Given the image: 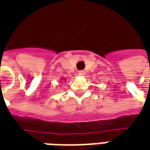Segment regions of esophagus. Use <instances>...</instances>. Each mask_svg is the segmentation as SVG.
Wrapping results in <instances>:
<instances>
[{
    "instance_id": "1",
    "label": "esophagus",
    "mask_w": 150,
    "mask_h": 150,
    "mask_svg": "<svg viewBox=\"0 0 150 150\" xmlns=\"http://www.w3.org/2000/svg\"><path fill=\"white\" fill-rule=\"evenodd\" d=\"M78 75H81V76H84L85 75V72H84L83 70H80V71H78Z\"/></svg>"
}]
</instances>
